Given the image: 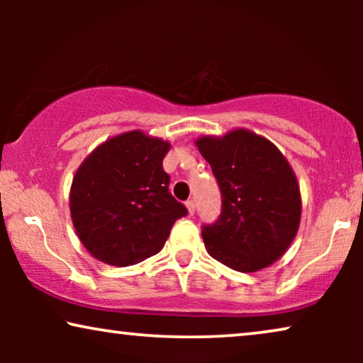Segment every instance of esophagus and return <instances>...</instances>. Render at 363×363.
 <instances>
[{
  "label": "esophagus",
  "instance_id": "esophagus-1",
  "mask_svg": "<svg viewBox=\"0 0 363 363\" xmlns=\"http://www.w3.org/2000/svg\"><path fill=\"white\" fill-rule=\"evenodd\" d=\"M186 208H188V213H190V215H195V201L193 200H188L186 203Z\"/></svg>",
  "mask_w": 363,
  "mask_h": 363
}]
</instances>
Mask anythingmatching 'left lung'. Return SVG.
Returning <instances> with one entry per match:
<instances>
[{
    "mask_svg": "<svg viewBox=\"0 0 363 363\" xmlns=\"http://www.w3.org/2000/svg\"><path fill=\"white\" fill-rule=\"evenodd\" d=\"M195 143L223 198L218 221L201 230L208 255L240 272L271 266L294 241L301 223L299 183L287 158L247 128L203 135Z\"/></svg>",
    "mask_w": 363,
    "mask_h": 363,
    "instance_id": "left-lung-1",
    "label": "left lung"
}]
</instances>
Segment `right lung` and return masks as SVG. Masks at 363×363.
<instances>
[{"label":"right lung","instance_id":"obj_1","mask_svg":"<svg viewBox=\"0 0 363 363\" xmlns=\"http://www.w3.org/2000/svg\"><path fill=\"white\" fill-rule=\"evenodd\" d=\"M170 142L130 130L89 153L69 193L72 225L84 247L125 267L157 255L186 208L168 191L163 158Z\"/></svg>","mask_w":363,"mask_h":363}]
</instances>
